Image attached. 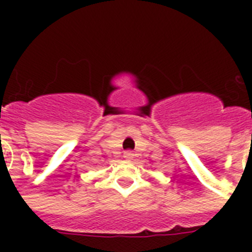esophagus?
<instances>
[{
    "label": "esophagus",
    "instance_id": "esophagus-1",
    "mask_svg": "<svg viewBox=\"0 0 252 252\" xmlns=\"http://www.w3.org/2000/svg\"><path fill=\"white\" fill-rule=\"evenodd\" d=\"M124 157H126V159H130V158H133V152H130V150H126V152H124Z\"/></svg>",
    "mask_w": 252,
    "mask_h": 252
}]
</instances>
